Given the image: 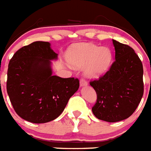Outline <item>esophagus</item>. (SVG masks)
<instances>
[{"label": "esophagus", "instance_id": "obj_1", "mask_svg": "<svg viewBox=\"0 0 151 151\" xmlns=\"http://www.w3.org/2000/svg\"><path fill=\"white\" fill-rule=\"evenodd\" d=\"M80 86H87V82H86V80L85 79H83V78H82L81 79H80Z\"/></svg>", "mask_w": 151, "mask_h": 151}]
</instances>
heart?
<instances>
[{"instance_id":"1","label":"heart","mask_w":151,"mask_h":151,"mask_svg":"<svg viewBox=\"0 0 151 151\" xmlns=\"http://www.w3.org/2000/svg\"><path fill=\"white\" fill-rule=\"evenodd\" d=\"M111 59V52L108 47H100L92 43L75 46L68 54L70 64L77 68L85 66L84 73L90 78L103 74L109 67Z\"/></svg>"}]
</instances>
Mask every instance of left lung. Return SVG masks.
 <instances>
[{
  "instance_id": "1",
  "label": "left lung",
  "mask_w": 151,
  "mask_h": 151,
  "mask_svg": "<svg viewBox=\"0 0 151 151\" xmlns=\"http://www.w3.org/2000/svg\"><path fill=\"white\" fill-rule=\"evenodd\" d=\"M115 60L105 74L90 84L96 93L92 111L100 120L116 122L136 111L143 95V65L131 47L112 40Z\"/></svg>"
}]
</instances>
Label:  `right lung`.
Segmentation results:
<instances>
[{
  "label": "right lung",
  "instance_id": "obj_1",
  "mask_svg": "<svg viewBox=\"0 0 151 151\" xmlns=\"http://www.w3.org/2000/svg\"><path fill=\"white\" fill-rule=\"evenodd\" d=\"M57 58L50 43L36 41L17 50L9 61L7 92L24 120L32 123L55 120L79 89L78 79L53 76L50 60Z\"/></svg>",
  "mask_w": 151,
  "mask_h": 151
}]
</instances>
